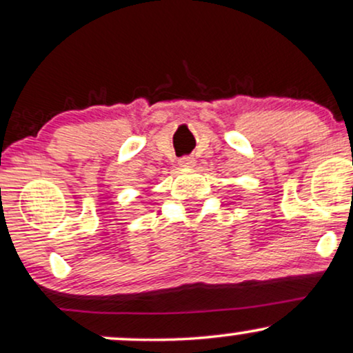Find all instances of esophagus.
<instances>
[{
  "label": "esophagus",
  "instance_id": "obj_1",
  "mask_svg": "<svg viewBox=\"0 0 353 353\" xmlns=\"http://www.w3.org/2000/svg\"><path fill=\"white\" fill-rule=\"evenodd\" d=\"M178 165H180L181 168H191L194 167V159L193 157H183V159L178 160Z\"/></svg>",
  "mask_w": 353,
  "mask_h": 353
}]
</instances>
